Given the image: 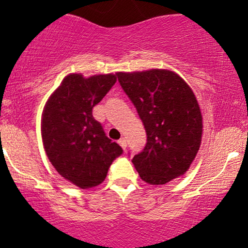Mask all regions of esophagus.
<instances>
[{"label":"esophagus","mask_w":248,"mask_h":248,"mask_svg":"<svg viewBox=\"0 0 248 248\" xmlns=\"http://www.w3.org/2000/svg\"><path fill=\"white\" fill-rule=\"evenodd\" d=\"M117 142H119V145H120V146L122 147V149L126 150V147H127V141H126V139H124V138H121V139H120L119 141H117Z\"/></svg>","instance_id":"esophagus-1"}]
</instances>
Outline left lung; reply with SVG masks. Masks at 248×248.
I'll return each instance as SVG.
<instances>
[{"label": "left lung", "instance_id": "8db88e82", "mask_svg": "<svg viewBox=\"0 0 248 248\" xmlns=\"http://www.w3.org/2000/svg\"><path fill=\"white\" fill-rule=\"evenodd\" d=\"M146 131L144 150L133 157L140 177L166 185L192 164L202 142L198 101L181 77L166 69L116 73Z\"/></svg>", "mask_w": 248, "mask_h": 248}]
</instances>
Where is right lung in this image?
Listing matches in <instances>:
<instances>
[{
  "label": "right lung",
  "mask_w": 248,
  "mask_h": 248,
  "mask_svg": "<svg viewBox=\"0 0 248 248\" xmlns=\"http://www.w3.org/2000/svg\"><path fill=\"white\" fill-rule=\"evenodd\" d=\"M115 82L114 74H69L44 107L42 138L47 158L62 177L82 189L102 184L124 152L92 116Z\"/></svg>",
  "instance_id": "1"
}]
</instances>
